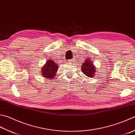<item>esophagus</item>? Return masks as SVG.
<instances>
[{
	"label": "esophagus",
	"mask_w": 135,
	"mask_h": 135,
	"mask_svg": "<svg viewBox=\"0 0 135 135\" xmlns=\"http://www.w3.org/2000/svg\"><path fill=\"white\" fill-rule=\"evenodd\" d=\"M73 62H75V59H72L68 60V63H73Z\"/></svg>",
	"instance_id": "obj_1"
}]
</instances>
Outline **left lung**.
<instances>
[{
  "label": "left lung",
  "instance_id": "left-lung-1",
  "mask_svg": "<svg viewBox=\"0 0 135 135\" xmlns=\"http://www.w3.org/2000/svg\"><path fill=\"white\" fill-rule=\"evenodd\" d=\"M81 70L84 74L88 76L89 78H92L93 76H95L96 71V68L93 65L92 61L89 58L86 59L82 65Z\"/></svg>",
  "mask_w": 135,
  "mask_h": 135
}]
</instances>
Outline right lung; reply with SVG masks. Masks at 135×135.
Segmentation results:
<instances>
[{
	"label": "right lung",
	"instance_id": "obj_1",
	"mask_svg": "<svg viewBox=\"0 0 135 135\" xmlns=\"http://www.w3.org/2000/svg\"><path fill=\"white\" fill-rule=\"evenodd\" d=\"M58 69V65L56 64L54 60H49L42 69V75L43 77L49 79L54 78Z\"/></svg>",
	"mask_w": 135,
	"mask_h": 135
}]
</instances>
